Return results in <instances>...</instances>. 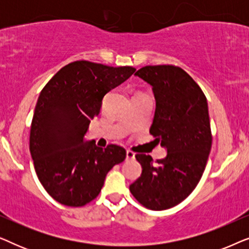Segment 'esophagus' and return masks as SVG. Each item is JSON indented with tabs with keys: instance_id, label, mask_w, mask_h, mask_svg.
<instances>
[{
	"instance_id": "1",
	"label": "esophagus",
	"mask_w": 249,
	"mask_h": 249,
	"mask_svg": "<svg viewBox=\"0 0 249 249\" xmlns=\"http://www.w3.org/2000/svg\"><path fill=\"white\" fill-rule=\"evenodd\" d=\"M125 159L127 160H134L135 159V153L131 151H127L125 152Z\"/></svg>"
}]
</instances>
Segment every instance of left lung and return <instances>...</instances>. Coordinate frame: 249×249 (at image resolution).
I'll list each match as a JSON object with an SVG mask.
<instances>
[{"instance_id":"8db88e82","label":"left lung","mask_w":249,"mask_h":249,"mask_svg":"<svg viewBox=\"0 0 249 249\" xmlns=\"http://www.w3.org/2000/svg\"><path fill=\"white\" fill-rule=\"evenodd\" d=\"M135 76L152 86L156 107L149 132L166 149L153 163L137 154L142 175L129 189L149 210H168L187 198L202 178L209 159L212 134L207 101L195 80L175 66H147Z\"/></svg>"}]
</instances>
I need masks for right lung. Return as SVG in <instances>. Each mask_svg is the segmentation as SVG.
Instances as JSON below:
<instances>
[{"mask_svg":"<svg viewBox=\"0 0 249 249\" xmlns=\"http://www.w3.org/2000/svg\"><path fill=\"white\" fill-rule=\"evenodd\" d=\"M136 71L89 61L67 64L40 91L30 127L29 148L40 183L56 202L84 206L96 198L105 177L125 159L118 145L85 141L102 101Z\"/></svg>","mask_w":249,"mask_h":249,"instance_id":"add662e5","label":"right lung"}]
</instances>
